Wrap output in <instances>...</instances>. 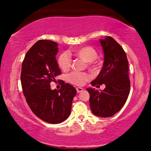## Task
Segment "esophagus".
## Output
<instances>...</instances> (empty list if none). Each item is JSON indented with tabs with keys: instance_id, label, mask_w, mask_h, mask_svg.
<instances>
[{
	"instance_id": "esophagus-1",
	"label": "esophagus",
	"mask_w": 151,
	"mask_h": 151,
	"mask_svg": "<svg viewBox=\"0 0 151 151\" xmlns=\"http://www.w3.org/2000/svg\"><path fill=\"white\" fill-rule=\"evenodd\" d=\"M76 92H77V93H80V92H83V88H79V87H78V88H76Z\"/></svg>"
}]
</instances>
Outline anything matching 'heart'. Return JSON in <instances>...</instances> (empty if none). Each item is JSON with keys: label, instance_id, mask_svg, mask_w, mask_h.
I'll use <instances>...</instances> for the list:
<instances>
[{"label": "heart", "instance_id": "obj_1", "mask_svg": "<svg viewBox=\"0 0 151 151\" xmlns=\"http://www.w3.org/2000/svg\"><path fill=\"white\" fill-rule=\"evenodd\" d=\"M73 54L75 56L82 59L86 62H94L98 59V52L92 46H83L73 50ZM72 59L69 54L63 52L59 57L58 65L60 68L63 71H67L71 66ZM90 76L86 73H79V72H73L68 76V81L71 83L76 86H82L89 80Z\"/></svg>", "mask_w": 151, "mask_h": 151}]
</instances>
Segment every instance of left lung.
<instances>
[{
    "label": "left lung",
    "instance_id": "left-lung-1",
    "mask_svg": "<svg viewBox=\"0 0 151 151\" xmlns=\"http://www.w3.org/2000/svg\"><path fill=\"white\" fill-rule=\"evenodd\" d=\"M104 52V63L97 77L91 82L92 86H105L99 92L86 89L90 94V107L95 116L101 118L113 116L126 103L130 92L129 61L126 52L113 37L100 39Z\"/></svg>",
    "mask_w": 151,
    "mask_h": 151
}]
</instances>
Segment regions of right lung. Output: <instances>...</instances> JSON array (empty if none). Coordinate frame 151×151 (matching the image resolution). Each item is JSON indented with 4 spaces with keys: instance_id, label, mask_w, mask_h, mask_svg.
Returning a JSON list of instances; mask_svg holds the SVG:
<instances>
[{
    "instance_id": "obj_1",
    "label": "right lung",
    "mask_w": 151,
    "mask_h": 151,
    "mask_svg": "<svg viewBox=\"0 0 151 151\" xmlns=\"http://www.w3.org/2000/svg\"><path fill=\"white\" fill-rule=\"evenodd\" d=\"M58 44L47 40L36 42L27 52L22 65L21 84L29 107L36 116L50 124L69 117L76 89L62 82L59 90L50 83L61 73L56 60Z\"/></svg>"
}]
</instances>
